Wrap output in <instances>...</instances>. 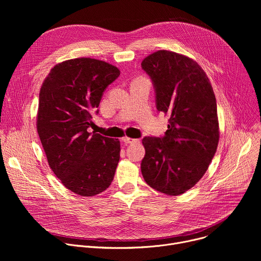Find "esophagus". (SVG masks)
I'll return each mask as SVG.
<instances>
[{"mask_svg": "<svg viewBox=\"0 0 261 261\" xmlns=\"http://www.w3.org/2000/svg\"><path fill=\"white\" fill-rule=\"evenodd\" d=\"M123 141L126 143V144H130V143H134V142H138L139 140L138 139H134V138H130V137H123Z\"/></svg>", "mask_w": 261, "mask_h": 261, "instance_id": "34e87169", "label": "esophagus"}]
</instances>
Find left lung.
I'll list each match as a JSON object with an SVG mask.
<instances>
[{"label": "left lung", "instance_id": "8db88e82", "mask_svg": "<svg viewBox=\"0 0 261 261\" xmlns=\"http://www.w3.org/2000/svg\"><path fill=\"white\" fill-rule=\"evenodd\" d=\"M141 68L152 80L158 111L169 117L163 136L142 139L141 173L153 189L180 195L199 181L217 151L216 97L202 68L182 55L159 50Z\"/></svg>", "mask_w": 261, "mask_h": 261}]
</instances>
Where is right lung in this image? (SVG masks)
<instances>
[{"instance_id": "right-lung-1", "label": "right lung", "mask_w": 261, "mask_h": 261, "mask_svg": "<svg viewBox=\"0 0 261 261\" xmlns=\"http://www.w3.org/2000/svg\"><path fill=\"white\" fill-rule=\"evenodd\" d=\"M119 76L120 70L103 61L68 60L50 70L40 90L37 131L48 164L81 196L106 190L120 161L118 139L88 130L104 91Z\"/></svg>"}]
</instances>
